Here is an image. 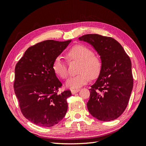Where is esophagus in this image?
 Instances as JSON below:
<instances>
[{
	"instance_id": "esophagus-1",
	"label": "esophagus",
	"mask_w": 146,
	"mask_h": 146,
	"mask_svg": "<svg viewBox=\"0 0 146 146\" xmlns=\"http://www.w3.org/2000/svg\"><path fill=\"white\" fill-rule=\"evenodd\" d=\"M80 91V89H72V90H71V94H72L73 95V94H76L77 92H78Z\"/></svg>"
}]
</instances>
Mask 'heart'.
<instances>
[{"mask_svg": "<svg viewBox=\"0 0 146 146\" xmlns=\"http://www.w3.org/2000/svg\"><path fill=\"white\" fill-rule=\"evenodd\" d=\"M67 58L70 61H79L76 75L70 77L66 82V86L70 88H78L86 84L90 78H96L102 69L100 58L93 54L89 48L82 45H76L68 52ZM52 70L56 75L65 79L68 72L66 63L61 58L57 57L52 63Z\"/></svg>", "mask_w": 146, "mask_h": 146, "instance_id": "obj_1", "label": "heart"}]
</instances>
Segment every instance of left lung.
Returning <instances> with one entry per match:
<instances>
[{"instance_id":"8db88e82","label":"left lung","mask_w":146,"mask_h":146,"mask_svg":"<svg viewBox=\"0 0 146 146\" xmlns=\"http://www.w3.org/2000/svg\"><path fill=\"white\" fill-rule=\"evenodd\" d=\"M78 39L92 45L102 62L97 81L89 89V112L101 121L116 119L125 110L132 90L130 58L120 43L110 37L89 34Z\"/></svg>"}]
</instances>
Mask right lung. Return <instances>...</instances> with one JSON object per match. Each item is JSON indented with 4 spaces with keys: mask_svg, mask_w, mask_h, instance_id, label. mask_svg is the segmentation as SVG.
I'll list each match as a JSON object with an SVG mask.
<instances>
[{
    "mask_svg": "<svg viewBox=\"0 0 146 146\" xmlns=\"http://www.w3.org/2000/svg\"><path fill=\"white\" fill-rule=\"evenodd\" d=\"M71 40H46L31 46L15 68L14 88L21 112L30 122L49 127L63 119L71 91L58 94L62 83L52 70L54 60Z\"/></svg>",
    "mask_w": 146,
    "mask_h": 146,
    "instance_id": "add662e5",
    "label": "right lung"
}]
</instances>
